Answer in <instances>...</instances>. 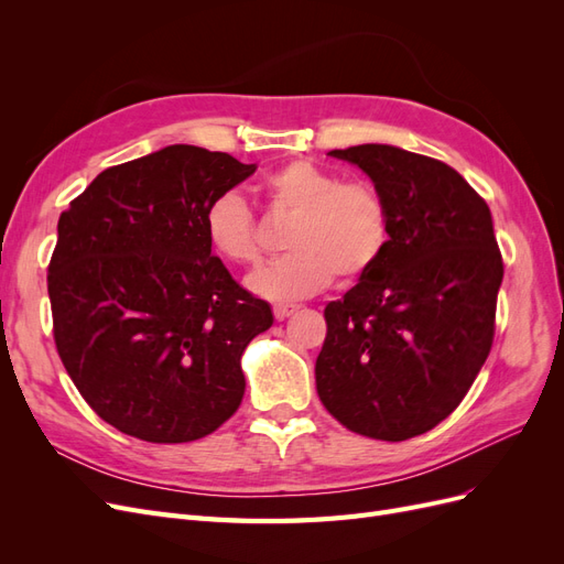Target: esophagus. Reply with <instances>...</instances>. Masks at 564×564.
Listing matches in <instances>:
<instances>
[{
  "mask_svg": "<svg viewBox=\"0 0 564 564\" xmlns=\"http://www.w3.org/2000/svg\"><path fill=\"white\" fill-rule=\"evenodd\" d=\"M299 311V305H292V303H278L275 308H272V313H275L278 319H286L289 315H294Z\"/></svg>",
  "mask_w": 564,
  "mask_h": 564,
  "instance_id": "obj_1",
  "label": "esophagus"
}]
</instances>
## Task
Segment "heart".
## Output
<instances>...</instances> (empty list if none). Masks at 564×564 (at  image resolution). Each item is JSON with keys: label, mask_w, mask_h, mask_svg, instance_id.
Segmentation results:
<instances>
[{"label": "heart", "mask_w": 564, "mask_h": 564, "mask_svg": "<svg viewBox=\"0 0 564 564\" xmlns=\"http://www.w3.org/2000/svg\"><path fill=\"white\" fill-rule=\"evenodd\" d=\"M265 197L294 214L286 228L282 259L247 278L256 296L296 301L317 294L338 272L346 282L379 263L390 235L388 207L371 183L346 181L313 162L278 166L263 181ZM204 235L216 256L237 265L259 261L261 237L240 193L218 195L204 212Z\"/></svg>", "instance_id": "heart-1"}]
</instances>
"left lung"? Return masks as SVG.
<instances>
[{
  "label": "left lung",
  "instance_id": "left-lung-1",
  "mask_svg": "<svg viewBox=\"0 0 564 564\" xmlns=\"http://www.w3.org/2000/svg\"><path fill=\"white\" fill-rule=\"evenodd\" d=\"M381 193L386 251L324 308L317 395L348 431L402 442L447 419L482 369L503 280L491 212L445 162L395 145L332 150Z\"/></svg>",
  "mask_w": 564,
  "mask_h": 564
}]
</instances>
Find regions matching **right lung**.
Listing matches in <instances>:
<instances>
[{
    "label": "right lung",
    "instance_id": "obj_1",
    "mask_svg": "<svg viewBox=\"0 0 564 564\" xmlns=\"http://www.w3.org/2000/svg\"><path fill=\"white\" fill-rule=\"evenodd\" d=\"M256 172L228 152L166 145L117 164L58 218L48 299L61 360L94 412L178 445L242 402V352L272 311L204 235L209 204Z\"/></svg>",
    "mask_w": 564,
    "mask_h": 564
}]
</instances>
